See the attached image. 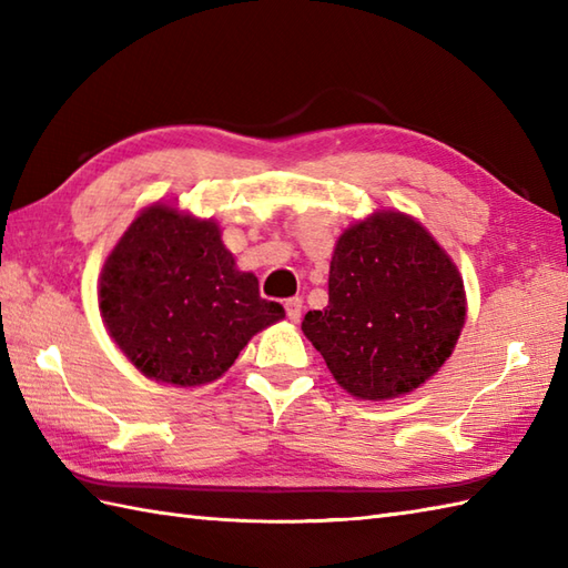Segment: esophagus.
Wrapping results in <instances>:
<instances>
[{"mask_svg":"<svg viewBox=\"0 0 568 568\" xmlns=\"http://www.w3.org/2000/svg\"><path fill=\"white\" fill-rule=\"evenodd\" d=\"M285 312H287V320L300 322V315H303V300H300V297L285 300Z\"/></svg>","mask_w":568,"mask_h":568,"instance_id":"34e87169","label":"esophagus"}]
</instances>
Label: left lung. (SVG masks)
I'll return each instance as SVG.
<instances>
[{
  "instance_id": "8db88e82",
  "label": "left lung",
  "mask_w": 568,
  "mask_h": 568,
  "mask_svg": "<svg viewBox=\"0 0 568 568\" xmlns=\"http://www.w3.org/2000/svg\"><path fill=\"white\" fill-rule=\"evenodd\" d=\"M466 320L464 281L425 226L376 212L336 241L329 305L303 332L336 383L361 400L419 388L452 356Z\"/></svg>"
}]
</instances>
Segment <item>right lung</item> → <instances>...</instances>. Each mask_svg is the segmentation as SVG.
<instances>
[{
    "instance_id": "obj_1",
    "label": "right lung",
    "mask_w": 568,
    "mask_h": 568,
    "mask_svg": "<svg viewBox=\"0 0 568 568\" xmlns=\"http://www.w3.org/2000/svg\"><path fill=\"white\" fill-rule=\"evenodd\" d=\"M104 327L143 376L195 388L234 364L256 332L285 317L258 277L236 268L212 220L155 202L106 256Z\"/></svg>"
}]
</instances>
